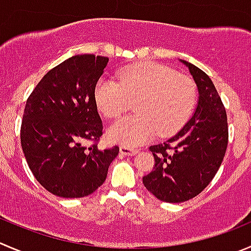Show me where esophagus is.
I'll return each mask as SVG.
<instances>
[{"label":"esophagus","mask_w":251,"mask_h":251,"mask_svg":"<svg viewBox=\"0 0 251 251\" xmlns=\"http://www.w3.org/2000/svg\"><path fill=\"white\" fill-rule=\"evenodd\" d=\"M138 151L135 150V148H130V147H126V146H120V153L124 155H133L136 154Z\"/></svg>","instance_id":"1"}]
</instances>
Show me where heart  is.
<instances>
[{
  "mask_svg": "<svg viewBox=\"0 0 251 251\" xmlns=\"http://www.w3.org/2000/svg\"><path fill=\"white\" fill-rule=\"evenodd\" d=\"M94 101L108 119H116L135 100V115L120 119L109 127L108 137L126 147L140 146L158 132H177L193 115L198 88L191 77L176 74L159 64H138L125 67L118 81L101 77L94 87Z\"/></svg>",
  "mask_w": 251,
  "mask_h": 251,
  "instance_id": "obj_1",
  "label": "heart"
}]
</instances>
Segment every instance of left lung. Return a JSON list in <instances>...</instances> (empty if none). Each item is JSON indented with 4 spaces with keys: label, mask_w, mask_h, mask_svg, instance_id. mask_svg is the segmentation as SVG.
Segmentation results:
<instances>
[{
    "label": "left lung",
    "mask_w": 251,
    "mask_h": 251,
    "mask_svg": "<svg viewBox=\"0 0 251 251\" xmlns=\"http://www.w3.org/2000/svg\"><path fill=\"white\" fill-rule=\"evenodd\" d=\"M199 89L195 113L175 136L151 146L154 168L142 177L158 200L184 202L198 196L220 169L228 145L225 105L210 77L195 65L181 60Z\"/></svg>",
    "instance_id": "obj_1"
}]
</instances>
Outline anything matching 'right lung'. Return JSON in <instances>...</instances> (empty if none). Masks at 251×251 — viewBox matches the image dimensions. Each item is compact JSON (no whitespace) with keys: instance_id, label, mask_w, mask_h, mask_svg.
<instances>
[{"instance_id":"1","label":"right lung","mask_w":251,"mask_h":251,"mask_svg":"<svg viewBox=\"0 0 251 251\" xmlns=\"http://www.w3.org/2000/svg\"><path fill=\"white\" fill-rule=\"evenodd\" d=\"M108 57L67 58L48 72L26 100L21 127L24 157L49 193L65 199L91 195L105 181L119 147L99 150L103 124L94 87ZM93 140L87 148L85 143Z\"/></svg>"}]
</instances>
